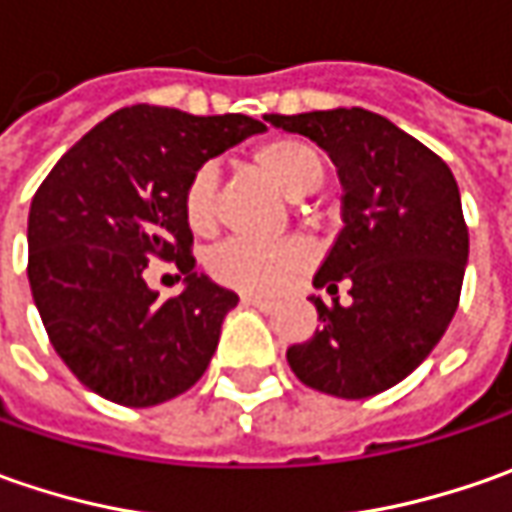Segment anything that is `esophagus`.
I'll list each match as a JSON object with an SVG mask.
<instances>
[{"mask_svg": "<svg viewBox=\"0 0 512 512\" xmlns=\"http://www.w3.org/2000/svg\"><path fill=\"white\" fill-rule=\"evenodd\" d=\"M242 305L256 307V310H270V307H273V302H267V299H259V296H242Z\"/></svg>", "mask_w": 512, "mask_h": 512, "instance_id": "34e87169", "label": "esophagus"}]
</instances>
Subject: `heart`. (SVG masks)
<instances>
[{
  "label": "heart",
  "instance_id": "obj_1",
  "mask_svg": "<svg viewBox=\"0 0 512 512\" xmlns=\"http://www.w3.org/2000/svg\"><path fill=\"white\" fill-rule=\"evenodd\" d=\"M253 168L279 187L282 193L299 199L325 182V159L305 139H273L253 153ZM219 216V173L213 165L193 170L185 187V219L196 233L216 227ZM313 259L310 245L302 239L282 242H247L230 239L213 247L207 256V270L216 282L245 293H276L290 276L305 270Z\"/></svg>",
  "mask_w": 512,
  "mask_h": 512
}]
</instances>
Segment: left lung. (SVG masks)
Returning <instances> with one entry per match:
<instances>
[{
  "label": "left lung",
  "instance_id": "left-lung-1",
  "mask_svg": "<svg viewBox=\"0 0 512 512\" xmlns=\"http://www.w3.org/2000/svg\"><path fill=\"white\" fill-rule=\"evenodd\" d=\"M265 119L327 150L344 187V227L313 285L333 296L347 282L350 305L310 296L322 325L287 347V364L327 396H376L430 356L459 307L470 250L459 185L433 150L379 113Z\"/></svg>",
  "mask_w": 512,
  "mask_h": 512
}]
</instances>
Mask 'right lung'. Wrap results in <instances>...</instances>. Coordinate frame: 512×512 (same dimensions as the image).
<instances>
[{
	"label": "right lung",
	"instance_id": "right-lung-1",
	"mask_svg": "<svg viewBox=\"0 0 512 512\" xmlns=\"http://www.w3.org/2000/svg\"><path fill=\"white\" fill-rule=\"evenodd\" d=\"M265 125L133 105L110 113L53 165L28 213V282L50 344L88 390L153 407L190 390L239 296L193 270L185 187L193 170ZM150 258L176 261L186 290L162 303Z\"/></svg>",
	"mask_w": 512,
	"mask_h": 512
}]
</instances>
